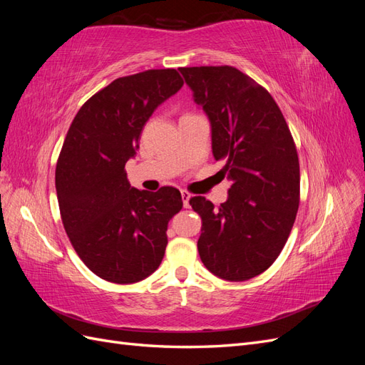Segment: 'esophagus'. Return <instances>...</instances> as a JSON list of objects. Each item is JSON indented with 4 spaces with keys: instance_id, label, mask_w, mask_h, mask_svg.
I'll return each instance as SVG.
<instances>
[{
    "instance_id": "obj_1",
    "label": "esophagus",
    "mask_w": 365,
    "mask_h": 365,
    "mask_svg": "<svg viewBox=\"0 0 365 365\" xmlns=\"http://www.w3.org/2000/svg\"><path fill=\"white\" fill-rule=\"evenodd\" d=\"M181 197H182V205H184V208H189V207H190V197H192V195H190L189 192L182 190V192H181Z\"/></svg>"
}]
</instances>
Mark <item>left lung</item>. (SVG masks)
<instances>
[{"label":"left lung","mask_w":365,"mask_h":365,"mask_svg":"<svg viewBox=\"0 0 365 365\" xmlns=\"http://www.w3.org/2000/svg\"><path fill=\"white\" fill-rule=\"evenodd\" d=\"M212 126V149L231 181L216 208L190 205L202 219L197 251L205 268L228 282L267 271L279 257L300 204V164L286 120L271 94L235 67L180 68Z\"/></svg>","instance_id":"1"}]
</instances>
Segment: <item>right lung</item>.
Instances as JSON below:
<instances>
[{"mask_svg":"<svg viewBox=\"0 0 365 365\" xmlns=\"http://www.w3.org/2000/svg\"><path fill=\"white\" fill-rule=\"evenodd\" d=\"M182 85L173 68L120 77L85 102L65 137L56 165L63 228L82 262L106 282H140L164 257L181 193L130 187L125 164L153 111Z\"/></svg>","mask_w":365,"mask_h":365,"instance_id":"right-lung-1","label":"right lung"}]
</instances>
